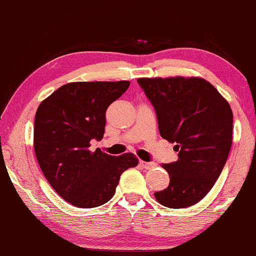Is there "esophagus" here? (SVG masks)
Listing matches in <instances>:
<instances>
[{
	"instance_id": "esophagus-1",
	"label": "esophagus",
	"mask_w": 256,
	"mask_h": 256,
	"mask_svg": "<svg viewBox=\"0 0 256 256\" xmlns=\"http://www.w3.org/2000/svg\"><path fill=\"white\" fill-rule=\"evenodd\" d=\"M139 163H140L141 166H142L144 169H146V170H150V169H152V168L156 166L154 162H144V160H140Z\"/></svg>"
}]
</instances>
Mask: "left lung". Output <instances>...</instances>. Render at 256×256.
<instances>
[{"label":"left lung","mask_w":256,"mask_h":256,"mask_svg":"<svg viewBox=\"0 0 256 256\" xmlns=\"http://www.w3.org/2000/svg\"><path fill=\"white\" fill-rule=\"evenodd\" d=\"M157 115L159 133L175 144L178 159L162 166L166 189L154 193L169 208L193 206L220 175L232 144V111L208 81L200 78L138 79Z\"/></svg>","instance_id":"1"}]
</instances>
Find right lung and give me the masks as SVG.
<instances>
[{
  "label": "right lung",
  "instance_id": "1",
  "mask_svg": "<svg viewBox=\"0 0 256 256\" xmlns=\"http://www.w3.org/2000/svg\"><path fill=\"white\" fill-rule=\"evenodd\" d=\"M129 81L70 82L39 105L34 118V152L45 178L67 202L92 208L115 194L120 177L139 160L133 153L115 157L88 150L100 141L105 112L128 90Z\"/></svg>",
  "mask_w": 256,
  "mask_h": 256
}]
</instances>
